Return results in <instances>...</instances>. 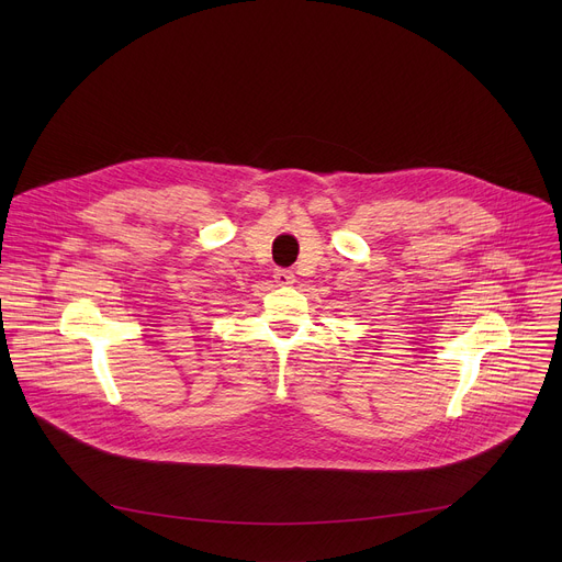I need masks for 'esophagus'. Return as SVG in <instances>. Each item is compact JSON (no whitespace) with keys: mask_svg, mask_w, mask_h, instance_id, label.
<instances>
[{"mask_svg":"<svg viewBox=\"0 0 562 562\" xmlns=\"http://www.w3.org/2000/svg\"><path fill=\"white\" fill-rule=\"evenodd\" d=\"M273 278H276V284H278V286H286V284H293V282H295L293 273L286 271V269H276Z\"/></svg>","mask_w":562,"mask_h":562,"instance_id":"esophagus-1","label":"esophagus"}]
</instances>
